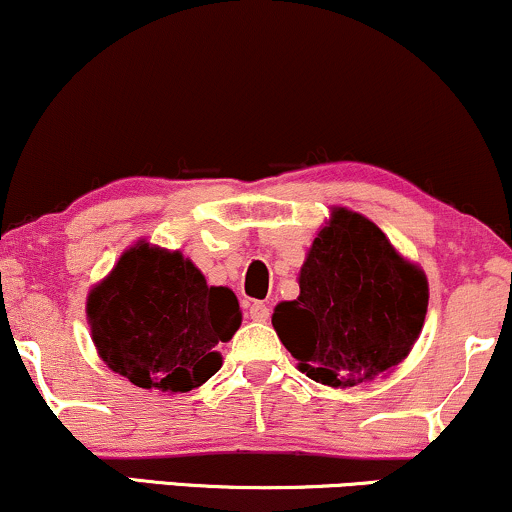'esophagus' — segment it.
I'll return each instance as SVG.
<instances>
[{
  "label": "esophagus",
  "mask_w": 512,
  "mask_h": 512,
  "mask_svg": "<svg viewBox=\"0 0 512 512\" xmlns=\"http://www.w3.org/2000/svg\"><path fill=\"white\" fill-rule=\"evenodd\" d=\"M248 315L252 317V320H257V322H267L269 315H272V310H269L267 303L252 301L250 308H248Z\"/></svg>",
  "instance_id": "obj_1"
}]
</instances>
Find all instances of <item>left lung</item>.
Wrapping results in <instances>:
<instances>
[{"instance_id":"8db88e82","label":"left lung","mask_w":512,"mask_h":512,"mask_svg":"<svg viewBox=\"0 0 512 512\" xmlns=\"http://www.w3.org/2000/svg\"><path fill=\"white\" fill-rule=\"evenodd\" d=\"M301 296L272 325L298 368L330 387H354L395 368L424 327L428 284L366 216L334 209L305 257Z\"/></svg>"}]
</instances>
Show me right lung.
I'll return each instance as SVG.
<instances>
[{"label": "right lung", "instance_id": "obj_1", "mask_svg": "<svg viewBox=\"0 0 512 512\" xmlns=\"http://www.w3.org/2000/svg\"><path fill=\"white\" fill-rule=\"evenodd\" d=\"M93 344L108 368L144 390L190 392L221 368L214 346L240 327L236 293L207 286L180 252L139 243L86 303Z\"/></svg>", "mask_w": 512, "mask_h": 512}]
</instances>
